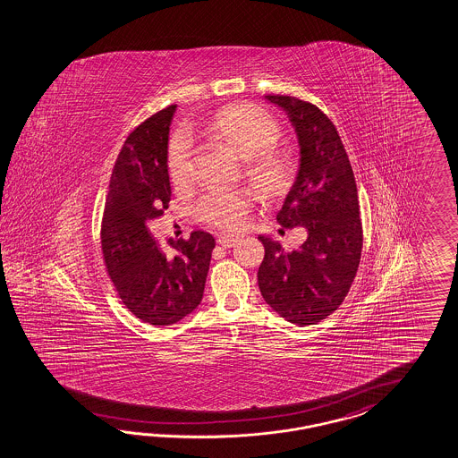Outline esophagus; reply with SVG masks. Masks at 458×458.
<instances>
[{"label":"esophagus","instance_id":"34e87169","mask_svg":"<svg viewBox=\"0 0 458 458\" xmlns=\"http://www.w3.org/2000/svg\"><path fill=\"white\" fill-rule=\"evenodd\" d=\"M216 242H218V245H222L225 248L233 247L236 242H238V238L233 235H218Z\"/></svg>","mask_w":458,"mask_h":458}]
</instances>
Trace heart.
<instances>
[{
  "mask_svg": "<svg viewBox=\"0 0 458 458\" xmlns=\"http://www.w3.org/2000/svg\"><path fill=\"white\" fill-rule=\"evenodd\" d=\"M207 133L233 149L245 160L250 180L265 193H275L284 185V163L270 147L276 140V126L257 108L235 105L226 106L211 116ZM193 141L186 130L174 133L166 151V166L174 185H185L190 178V158ZM253 205V195L245 188L207 190L198 199V216L208 225L235 228Z\"/></svg>",
  "mask_w": 458,
  "mask_h": 458,
  "instance_id": "heart-1",
  "label": "heart"
}]
</instances>
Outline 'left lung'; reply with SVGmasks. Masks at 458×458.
I'll return each instance as SVG.
<instances>
[{
  "label": "left lung",
  "mask_w": 458,
  "mask_h": 458,
  "mask_svg": "<svg viewBox=\"0 0 458 458\" xmlns=\"http://www.w3.org/2000/svg\"><path fill=\"white\" fill-rule=\"evenodd\" d=\"M265 99L288 114L300 147L297 176L276 222L305 226L309 238L288 253L278 242L259 236L265 247L259 286L286 322L307 327L342 305L359 270L363 233L357 183L340 135L322 110L295 97Z\"/></svg>",
  "instance_id": "1"
}]
</instances>
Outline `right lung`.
<instances>
[{"label": "right lung", "mask_w": 458, "mask_h": 458, "mask_svg": "<svg viewBox=\"0 0 458 458\" xmlns=\"http://www.w3.org/2000/svg\"><path fill=\"white\" fill-rule=\"evenodd\" d=\"M174 110L172 105L155 113L126 138L101 222L103 260L118 297L155 327L174 325L197 309L215 248V238L201 230L163 247L147 226L172 197L166 151Z\"/></svg>", "instance_id": "add662e5"}]
</instances>
